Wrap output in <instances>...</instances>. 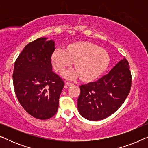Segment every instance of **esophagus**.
Returning a JSON list of instances; mask_svg holds the SVG:
<instances>
[{
  "instance_id": "esophagus-1",
  "label": "esophagus",
  "mask_w": 148,
  "mask_h": 148,
  "mask_svg": "<svg viewBox=\"0 0 148 148\" xmlns=\"http://www.w3.org/2000/svg\"><path fill=\"white\" fill-rule=\"evenodd\" d=\"M73 83H71V82H66L65 84V88H67V86H73Z\"/></svg>"
}]
</instances>
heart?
Wrapping results in <instances>:
<instances>
[{"instance_id": "obj_1", "label": "heart", "mask_w": 148, "mask_h": 148, "mask_svg": "<svg viewBox=\"0 0 148 148\" xmlns=\"http://www.w3.org/2000/svg\"><path fill=\"white\" fill-rule=\"evenodd\" d=\"M52 64L54 69L62 72L75 62L76 69H70L62 73L69 79L80 77L91 81L100 75L108 66V54L100 46L88 42H77L69 45L66 50L58 48L52 54Z\"/></svg>"}]
</instances>
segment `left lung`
Instances as JSON below:
<instances>
[{
  "instance_id": "obj_1",
  "label": "left lung",
  "mask_w": 148,
  "mask_h": 148,
  "mask_svg": "<svg viewBox=\"0 0 148 148\" xmlns=\"http://www.w3.org/2000/svg\"><path fill=\"white\" fill-rule=\"evenodd\" d=\"M131 86L129 62L121 60L98 81L80 86L79 112L90 121H100L116 112L125 102Z\"/></svg>"
}]
</instances>
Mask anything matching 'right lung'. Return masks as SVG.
Returning <instances> with one entry per match:
<instances>
[{
  "label": "right lung",
  "mask_w": 148,
  "mask_h": 148,
  "mask_svg": "<svg viewBox=\"0 0 148 148\" xmlns=\"http://www.w3.org/2000/svg\"><path fill=\"white\" fill-rule=\"evenodd\" d=\"M55 42L40 38L22 50L14 65L13 80L16 96L34 118L45 120L58 110L64 82L52 71L51 56Z\"/></svg>",
  "instance_id": "right-lung-1"
}]
</instances>
